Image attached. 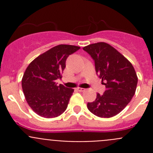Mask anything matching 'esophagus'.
<instances>
[{"mask_svg": "<svg viewBox=\"0 0 153 153\" xmlns=\"http://www.w3.org/2000/svg\"><path fill=\"white\" fill-rule=\"evenodd\" d=\"M76 90H77L79 92H83V91H85V90H86V89H83V88H80V87H78V88L76 89Z\"/></svg>", "mask_w": 153, "mask_h": 153, "instance_id": "obj_1", "label": "esophagus"}]
</instances>
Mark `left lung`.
I'll return each mask as SVG.
<instances>
[{
    "mask_svg": "<svg viewBox=\"0 0 153 153\" xmlns=\"http://www.w3.org/2000/svg\"><path fill=\"white\" fill-rule=\"evenodd\" d=\"M83 51L95 63L97 74L106 86L102 95L97 93L88 109L101 118H110L127 106L135 94L138 78L132 63L109 44L100 42L84 47Z\"/></svg>",
    "mask_w": 153,
    "mask_h": 153,
    "instance_id": "8db88e82",
    "label": "left lung"
}]
</instances>
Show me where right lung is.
<instances>
[{"instance_id": "right-lung-1", "label": "right lung", "mask_w": 153, "mask_h": 153, "mask_svg": "<svg viewBox=\"0 0 153 153\" xmlns=\"http://www.w3.org/2000/svg\"><path fill=\"white\" fill-rule=\"evenodd\" d=\"M80 47L60 44L46 51L27 67L22 78V89L30 107L40 117L54 118L67 109L74 90L57 85L61 79L69 55Z\"/></svg>"}]
</instances>
